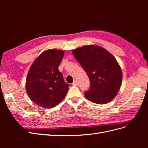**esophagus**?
<instances>
[{"instance_id": "34e87169", "label": "esophagus", "mask_w": 148, "mask_h": 148, "mask_svg": "<svg viewBox=\"0 0 148 148\" xmlns=\"http://www.w3.org/2000/svg\"><path fill=\"white\" fill-rule=\"evenodd\" d=\"M73 85H74V86H78V82L77 80H75L73 83Z\"/></svg>"}]
</instances>
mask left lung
<instances>
[{
    "instance_id": "obj_1",
    "label": "left lung",
    "mask_w": 148,
    "mask_h": 148,
    "mask_svg": "<svg viewBox=\"0 0 148 148\" xmlns=\"http://www.w3.org/2000/svg\"><path fill=\"white\" fill-rule=\"evenodd\" d=\"M72 53L90 81L85 97L99 104L112 100L122 82V70L115 57L105 49L95 45L77 48Z\"/></svg>"
}]
</instances>
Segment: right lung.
<instances>
[{
  "label": "right lung",
  "mask_w": 148,
  "mask_h": 148,
  "mask_svg": "<svg viewBox=\"0 0 148 148\" xmlns=\"http://www.w3.org/2000/svg\"><path fill=\"white\" fill-rule=\"evenodd\" d=\"M63 51L49 49L40 54L31 66L26 78V90L37 105L52 108L64 99L70 85L58 70Z\"/></svg>",
  "instance_id": "1"
}]
</instances>
